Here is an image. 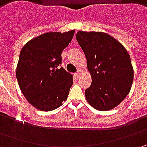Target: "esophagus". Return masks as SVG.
Segmentation results:
<instances>
[{
	"label": "esophagus",
	"instance_id": "1",
	"mask_svg": "<svg viewBox=\"0 0 147 147\" xmlns=\"http://www.w3.org/2000/svg\"><path fill=\"white\" fill-rule=\"evenodd\" d=\"M80 75H81V70H78L76 74H75V76H76L77 78H79Z\"/></svg>",
	"mask_w": 147,
	"mask_h": 147
}]
</instances>
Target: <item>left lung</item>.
<instances>
[{"mask_svg": "<svg viewBox=\"0 0 147 147\" xmlns=\"http://www.w3.org/2000/svg\"><path fill=\"white\" fill-rule=\"evenodd\" d=\"M76 39L92 76V84L85 91L88 102L100 111L115 108L132 88L134 74L129 54L105 32L78 31Z\"/></svg>", "mask_w": 147, "mask_h": 147, "instance_id": "1", "label": "left lung"}]
</instances>
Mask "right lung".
Returning <instances> with one entry per match:
<instances>
[{"instance_id": "1", "label": "right lung", "mask_w": 147, "mask_h": 147, "mask_svg": "<svg viewBox=\"0 0 147 147\" xmlns=\"http://www.w3.org/2000/svg\"><path fill=\"white\" fill-rule=\"evenodd\" d=\"M74 32L43 33L28 42L20 51L16 78L23 95L37 110H55L67 100L73 75L59 66L61 53Z\"/></svg>"}]
</instances>
